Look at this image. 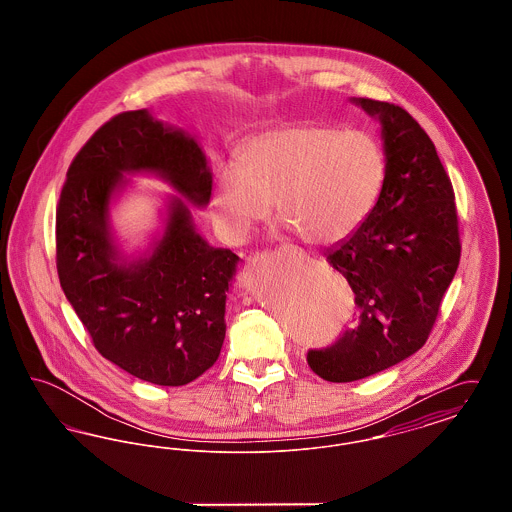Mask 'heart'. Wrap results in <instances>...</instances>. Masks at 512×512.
<instances>
[{"label":"heart","instance_id":"b5f03b06","mask_svg":"<svg viewBox=\"0 0 512 512\" xmlns=\"http://www.w3.org/2000/svg\"><path fill=\"white\" fill-rule=\"evenodd\" d=\"M386 180V153L363 130L299 122L251 138L240 165L217 172L211 213L220 236L240 244L270 205L307 244L351 236L370 215Z\"/></svg>","mask_w":512,"mask_h":512}]
</instances>
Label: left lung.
<instances>
[{"label":"left lung","instance_id":"obj_1","mask_svg":"<svg viewBox=\"0 0 512 512\" xmlns=\"http://www.w3.org/2000/svg\"><path fill=\"white\" fill-rule=\"evenodd\" d=\"M355 101L382 122L386 180L365 222L326 253L359 309L353 328L307 351L328 382H355L416 353L461 261L455 192L434 142L403 107Z\"/></svg>","mask_w":512,"mask_h":512}]
</instances>
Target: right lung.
Returning a JSON list of instances; mask_svg holds the SVG:
<instances>
[{
  "instance_id": "right-lung-1",
  "label": "right lung",
  "mask_w": 512,
  "mask_h": 512,
  "mask_svg": "<svg viewBox=\"0 0 512 512\" xmlns=\"http://www.w3.org/2000/svg\"><path fill=\"white\" fill-rule=\"evenodd\" d=\"M124 172L159 174L194 205L211 197L213 178L194 138L146 109L115 115L67 171L55 217L59 282L101 357L151 384L184 386L219 359L226 292L240 259L207 244L186 203L172 197L151 255L121 261L107 213Z\"/></svg>"
}]
</instances>
